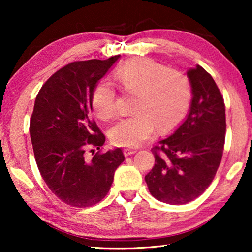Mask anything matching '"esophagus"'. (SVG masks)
I'll use <instances>...</instances> for the list:
<instances>
[{"label": "esophagus", "mask_w": 252, "mask_h": 252, "mask_svg": "<svg viewBox=\"0 0 252 252\" xmlns=\"http://www.w3.org/2000/svg\"><path fill=\"white\" fill-rule=\"evenodd\" d=\"M136 151H137L136 149H130V148H125V149H124V155H125V156H130V155L135 154Z\"/></svg>", "instance_id": "obj_1"}]
</instances>
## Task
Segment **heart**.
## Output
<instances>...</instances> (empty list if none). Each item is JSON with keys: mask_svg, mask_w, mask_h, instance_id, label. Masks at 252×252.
Listing matches in <instances>:
<instances>
[{"mask_svg": "<svg viewBox=\"0 0 252 252\" xmlns=\"http://www.w3.org/2000/svg\"><path fill=\"white\" fill-rule=\"evenodd\" d=\"M123 91L136 94L132 116L119 118L110 128L113 144L137 147L158 128L165 132L187 115L191 102V84L185 73L171 70L149 58L126 62L115 73ZM92 106L101 119L116 112L117 93L109 81H99L92 95Z\"/></svg>", "mask_w": 252, "mask_h": 252, "instance_id": "obj_1", "label": "heart"}]
</instances>
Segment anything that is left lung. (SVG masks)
Segmentation results:
<instances>
[{
	"label": "left lung",
	"mask_w": 252,
	"mask_h": 252,
	"mask_svg": "<svg viewBox=\"0 0 252 252\" xmlns=\"http://www.w3.org/2000/svg\"><path fill=\"white\" fill-rule=\"evenodd\" d=\"M191 104L185 122L153 149L155 166L146 175L150 194L178 205L194 201L211 184L221 161L225 103L213 78L199 65L189 68Z\"/></svg>",
	"instance_id": "1"
}]
</instances>
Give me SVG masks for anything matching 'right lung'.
<instances>
[{
    "label": "right lung",
    "mask_w": 252,
    "mask_h": 252,
    "mask_svg": "<svg viewBox=\"0 0 252 252\" xmlns=\"http://www.w3.org/2000/svg\"><path fill=\"white\" fill-rule=\"evenodd\" d=\"M119 57L67 64L44 82L35 98L30 123L34 157L44 182L67 205L88 208L101 202L125 159L120 148L101 153L105 136L91 113L94 88ZM88 147L99 150L92 160L85 157Z\"/></svg>",
    "instance_id": "right-lung-1"
}]
</instances>
